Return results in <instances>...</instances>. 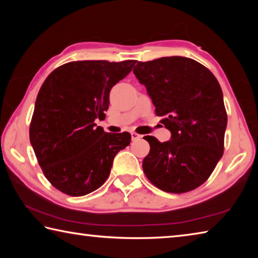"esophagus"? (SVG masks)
Instances as JSON below:
<instances>
[{"mask_svg":"<svg viewBox=\"0 0 258 258\" xmlns=\"http://www.w3.org/2000/svg\"><path fill=\"white\" fill-rule=\"evenodd\" d=\"M131 135H132V140H138L140 138H142V135L138 134L137 132H132V133H131Z\"/></svg>","mask_w":258,"mask_h":258,"instance_id":"1","label":"esophagus"}]
</instances>
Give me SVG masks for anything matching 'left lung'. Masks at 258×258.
<instances>
[{
  "label": "left lung",
  "mask_w": 258,
  "mask_h": 258,
  "mask_svg": "<svg viewBox=\"0 0 258 258\" xmlns=\"http://www.w3.org/2000/svg\"><path fill=\"white\" fill-rule=\"evenodd\" d=\"M156 107L171 140L147 135L150 151L143 172L152 184L184 194L207 181L223 156L228 115L216 77L202 63L184 56L139 61L133 69Z\"/></svg>",
  "instance_id": "obj_1"
}]
</instances>
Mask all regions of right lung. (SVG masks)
<instances>
[{"label":"right lung","instance_id":"obj_1","mask_svg":"<svg viewBox=\"0 0 258 258\" xmlns=\"http://www.w3.org/2000/svg\"><path fill=\"white\" fill-rule=\"evenodd\" d=\"M137 61H72L54 69L35 102L29 139L38 164L52 185L73 197L99 189L110 174L131 134L107 133L95 119L109 108L111 87Z\"/></svg>","mask_w":258,"mask_h":258}]
</instances>
